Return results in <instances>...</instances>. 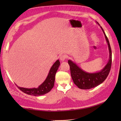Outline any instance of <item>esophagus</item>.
Returning <instances> with one entry per match:
<instances>
[{
	"instance_id": "obj_1",
	"label": "esophagus",
	"mask_w": 121,
	"mask_h": 121,
	"mask_svg": "<svg viewBox=\"0 0 121 121\" xmlns=\"http://www.w3.org/2000/svg\"><path fill=\"white\" fill-rule=\"evenodd\" d=\"M66 57H67V56H66V55H65V54H64V55H62L60 56V60L61 61H63L65 60V59L66 58Z\"/></svg>"
}]
</instances>
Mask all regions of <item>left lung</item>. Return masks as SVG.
<instances>
[{"mask_svg":"<svg viewBox=\"0 0 121 121\" xmlns=\"http://www.w3.org/2000/svg\"><path fill=\"white\" fill-rule=\"evenodd\" d=\"M97 23L100 25L97 22ZM100 27L103 31L105 38H106L109 51V61L104 67L101 71L97 72L88 73L82 70L72 60H68V63L70 68L72 78L73 79L74 83L80 89H91L101 84L107 78L111 69L112 63V51L111 47H110L109 40L103 29L101 26Z\"/></svg>","mask_w":121,"mask_h":121,"instance_id":"1","label":"left lung"}]
</instances>
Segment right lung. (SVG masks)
I'll list each match as a JSON object with an SVG mask.
<instances>
[{
    "label": "right lung",
    "mask_w": 121,
    "mask_h": 121,
    "mask_svg": "<svg viewBox=\"0 0 121 121\" xmlns=\"http://www.w3.org/2000/svg\"><path fill=\"white\" fill-rule=\"evenodd\" d=\"M60 65V61L59 60H57L51 66L49 72L45 81L37 88H26L20 87L17 85V88L25 94L35 96H41V95L48 93L53 87L55 81V75Z\"/></svg>",
    "instance_id": "right-lung-1"
}]
</instances>
